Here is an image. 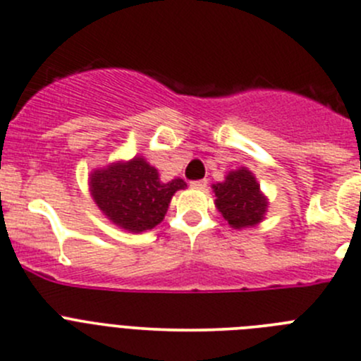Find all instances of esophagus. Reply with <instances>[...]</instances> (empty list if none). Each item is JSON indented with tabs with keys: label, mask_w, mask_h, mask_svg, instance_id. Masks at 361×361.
Instances as JSON below:
<instances>
[{
	"label": "esophagus",
	"mask_w": 361,
	"mask_h": 361,
	"mask_svg": "<svg viewBox=\"0 0 361 361\" xmlns=\"http://www.w3.org/2000/svg\"><path fill=\"white\" fill-rule=\"evenodd\" d=\"M192 188H197V190H206V188H207V180L192 181Z\"/></svg>",
	"instance_id": "esophagus-1"
}]
</instances>
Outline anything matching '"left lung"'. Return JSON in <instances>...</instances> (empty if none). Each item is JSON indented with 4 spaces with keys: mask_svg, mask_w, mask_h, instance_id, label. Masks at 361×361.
<instances>
[{
    "mask_svg": "<svg viewBox=\"0 0 361 361\" xmlns=\"http://www.w3.org/2000/svg\"><path fill=\"white\" fill-rule=\"evenodd\" d=\"M216 209L235 230L259 225L268 211V199L261 192L256 176L247 168L230 171L225 180L212 185Z\"/></svg>",
    "mask_w": 361,
    "mask_h": 361,
    "instance_id": "left-lung-1",
    "label": "left lung"
}]
</instances>
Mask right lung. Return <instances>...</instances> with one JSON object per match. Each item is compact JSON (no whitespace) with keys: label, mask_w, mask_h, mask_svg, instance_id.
Segmentation results:
<instances>
[{"label":"right lung","mask_w":361,"mask_h":361,"mask_svg":"<svg viewBox=\"0 0 361 361\" xmlns=\"http://www.w3.org/2000/svg\"><path fill=\"white\" fill-rule=\"evenodd\" d=\"M88 185L94 204L105 218L130 233L157 226L164 219L174 193L187 188L181 178L162 181L159 171L142 155L93 169Z\"/></svg>","instance_id":"add662e5"}]
</instances>
